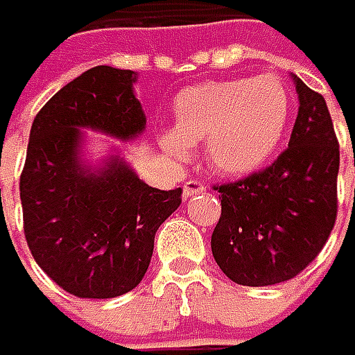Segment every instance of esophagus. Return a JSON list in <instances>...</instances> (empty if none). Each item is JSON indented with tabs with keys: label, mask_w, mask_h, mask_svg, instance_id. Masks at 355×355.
Returning <instances> with one entry per match:
<instances>
[{
	"label": "esophagus",
	"mask_w": 355,
	"mask_h": 355,
	"mask_svg": "<svg viewBox=\"0 0 355 355\" xmlns=\"http://www.w3.org/2000/svg\"><path fill=\"white\" fill-rule=\"evenodd\" d=\"M207 187L200 182V180H187L184 182V187H182V197L189 198V197H195L198 193H202Z\"/></svg>",
	"instance_id": "34e87169"
}]
</instances>
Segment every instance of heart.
Segmentation results:
<instances>
[{
    "label": "heart",
    "instance_id": "b5f03b06",
    "mask_svg": "<svg viewBox=\"0 0 355 355\" xmlns=\"http://www.w3.org/2000/svg\"><path fill=\"white\" fill-rule=\"evenodd\" d=\"M291 92L277 76L227 78L191 86L175 98V126L162 135L173 157L187 160L207 140V160L225 177L253 173L279 146L291 118Z\"/></svg>",
    "mask_w": 355,
    "mask_h": 355
}]
</instances>
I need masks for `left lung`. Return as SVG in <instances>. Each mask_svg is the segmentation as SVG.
Wrapping results in <instances>:
<instances>
[{
    "instance_id": "8db88e82",
    "label": "left lung",
    "mask_w": 355,
    "mask_h": 355,
    "mask_svg": "<svg viewBox=\"0 0 355 355\" xmlns=\"http://www.w3.org/2000/svg\"><path fill=\"white\" fill-rule=\"evenodd\" d=\"M300 112L289 146L269 166L215 184L220 217L211 249L239 285L293 279L320 255L338 217L340 144L325 100L297 76Z\"/></svg>"
}]
</instances>
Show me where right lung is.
<instances>
[{
  "instance_id": "add662e5",
  "label": "right lung",
  "mask_w": 355,
  "mask_h": 355,
  "mask_svg": "<svg viewBox=\"0 0 355 355\" xmlns=\"http://www.w3.org/2000/svg\"><path fill=\"white\" fill-rule=\"evenodd\" d=\"M135 80L132 70L96 66L33 118L19 177L24 233L35 263L76 297L132 291L150 265L158 227L182 200V189H153L120 158L98 173L80 166V128L122 140L144 130Z\"/></svg>"
}]
</instances>
